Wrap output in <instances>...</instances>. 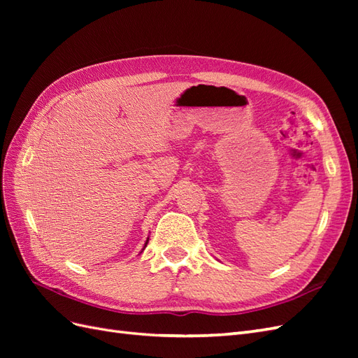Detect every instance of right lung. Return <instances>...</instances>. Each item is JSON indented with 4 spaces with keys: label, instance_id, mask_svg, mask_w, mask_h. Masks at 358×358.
<instances>
[{
    "label": "right lung",
    "instance_id": "obj_1",
    "mask_svg": "<svg viewBox=\"0 0 358 358\" xmlns=\"http://www.w3.org/2000/svg\"><path fill=\"white\" fill-rule=\"evenodd\" d=\"M148 241H149V239H148ZM148 241H146V242H145V246H143V249H145V248H146V245H148Z\"/></svg>",
    "mask_w": 358,
    "mask_h": 358
}]
</instances>
